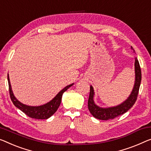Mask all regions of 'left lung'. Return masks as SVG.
<instances>
[{
	"instance_id": "8db88e82",
	"label": "left lung",
	"mask_w": 151,
	"mask_h": 151,
	"mask_svg": "<svg viewBox=\"0 0 151 151\" xmlns=\"http://www.w3.org/2000/svg\"><path fill=\"white\" fill-rule=\"evenodd\" d=\"M135 73H136V81H135L134 87L132 91V93L130 94L129 97L124 102H123L120 105L116 106L103 109V108H100L97 105H96L93 102V89L92 86H90V92L88 100V109L89 112H91V114L94 117L100 119V120L113 119L116 117V116L124 114L125 112H127L128 110H129L133 106L137 100V98H138L142 78L140 64H139L138 60L136 58H135Z\"/></svg>"
}]
</instances>
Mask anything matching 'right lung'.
<instances>
[{
  "mask_svg": "<svg viewBox=\"0 0 151 151\" xmlns=\"http://www.w3.org/2000/svg\"><path fill=\"white\" fill-rule=\"evenodd\" d=\"M7 79L9 83V94L11 100L12 101L15 106L18 108L19 110L24 112L27 116L29 117L36 119H47L52 116L55 112L57 111L58 108H59L60 103H61L62 94L64 91H66L69 87H70L73 84H70L66 86L65 88L60 91L58 95L54 98L52 100L47 103V104L39 106H30L19 102L13 95L12 89H11L9 77V74L7 75Z\"/></svg>",
  "mask_w": 151,
  "mask_h": 151,
  "instance_id": "add662e5",
  "label": "right lung"
}]
</instances>
